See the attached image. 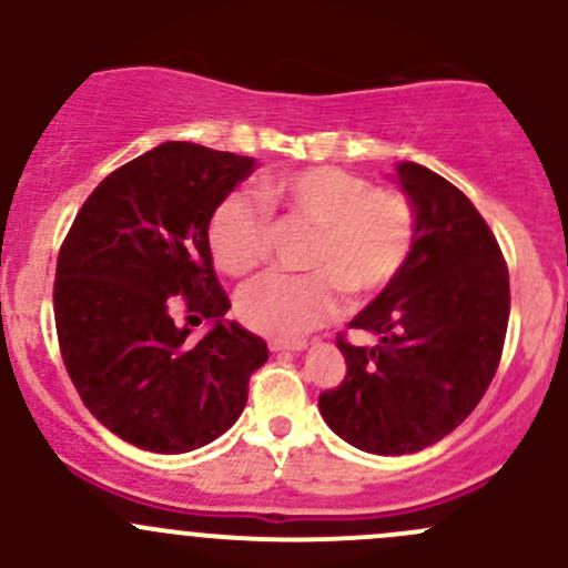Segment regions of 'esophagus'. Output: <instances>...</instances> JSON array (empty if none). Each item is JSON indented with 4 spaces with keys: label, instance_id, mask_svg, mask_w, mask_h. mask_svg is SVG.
Wrapping results in <instances>:
<instances>
[{
    "label": "esophagus",
    "instance_id": "34e87169",
    "mask_svg": "<svg viewBox=\"0 0 568 568\" xmlns=\"http://www.w3.org/2000/svg\"><path fill=\"white\" fill-rule=\"evenodd\" d=\"M268 348L272 352H305V341H268Z\"/></svg>",
    "mask_w": 568,
    "mask_h": 568
}]
</instances>
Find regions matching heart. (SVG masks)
<instances>
[{
  "instance_id": "obj_1",
  "label": "heart",
  "mask_w": 568,
  "mask_h": 568,
  "mask_svg": "<svg viewBox=\"0 0 568 568\" xmlns=\"http://www.w3.org/2000/svg\"><path fill=\"white\" fill-rule=\"evenodd\" d=\"M261 203L316 227L305 252V268L313 272L266 274L239 294V318L263 335L302 337L318 329L341 313L343 291L379 294L415 247L412 205L346 170L311 168L266 178ZM209 250L231 277L255 272L268 252L266 214L242 194L225 197L211 214Z\"/></svg>"
}]
</instances>
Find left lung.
Listing matches in <instances>:
<instances>
[{"mask_svg":"<svg viewBox=\"0 0 568 568\" xmlns=\"http://www.w3.org/2000/svg\"><path fill=\"white\" fill-rule=\"evenodd\" d=\"M415 247L398 277L337 337L346 376L318 395L326 426L376 456L417 454L448 437L484 398L506 343L511 291L497 239L467 194L415 162L398 164Z\"/></svg>","mask_w":568,"mask_h":568,"instance_id":"8db88e82","label":"left lung"}]
</instances>
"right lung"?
<instances>
[{
	"label": "right lung",
	"instance_id": "right-lung-1",
	"mask_svg": "<svg viewBox=\"0 0 568 568\" xmlns=\"http://www.w3.org/2000/svg\"><path fill=\"white\" fill-rule=\"evenodd\" d=\"M252 170L250 156L162 142L106 175L62 242V363L95 420L136 448L189 454L214 443L268 359L263 337L225 318L231 302L209 250L211 214ZM178 306L190 323L212 321L197 344L172 318Z\"/></svg>",
	"mask_w": 568,
	"mask_h": 568
}]
</instances>
